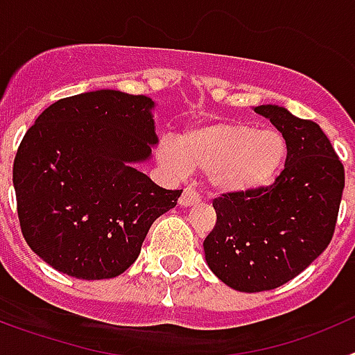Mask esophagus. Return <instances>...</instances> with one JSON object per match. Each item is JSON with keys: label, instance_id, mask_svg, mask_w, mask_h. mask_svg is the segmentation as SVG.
Segmentation results:
<instances>
[{"label": "esophagus", "instance_id": "34e87169", "mask_svg": "<svg viewBox=\"0 0 355 355\" xmlns=\"http://www.w3.org/2000/svg\"><path fill=\"white\" fill-rule=\"evenodd\" d=\"M197 202H199V193L196 190H192V188H184L180 197L181 208H190V206L197 205Z\"/></svg>", "mask_w": 355, "mask_h": 355}]
</instances>
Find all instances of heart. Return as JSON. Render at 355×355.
I'll return each mask as SVG.
<instances>
[{"label": "heart", "instance_id": "heart-1", "mask_svg": "<svg viewBox=\"0 0 355 355\" xmlns=\"http://www.w3.org/2000/svg\"><path fill=\"white\" fill-rule=\"evenodd\" d=\"M288 144L277 130H256L236 121H208L190 126L178 140H163L156 159L171 174L206 172L211 190L247 197L270 187L283 171Z\"/></svg>", "mask_w": 355, "mask_h": 355}]
</instances>
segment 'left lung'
Wrapping results in <instances>:
<instances>
[{
    "label": "left lung",
    "instance_id": "obj_1",
    "mask_svg": "<svg viewBox=\"0 0 355 355\" xmlns=\"http://www.w3.org/2000/svg\"><path fill=\"white\" fill-rule=\"evenodd\" d=\"M254 112L286 139L284 171L261 192L216 199L202 243L213 274L243 293L283 286L327 249L345 188L343 165L316 122L277 105Z\"/></svg>",
    "mask_w": 355,
    "mask_h": 355
}]
</instances>
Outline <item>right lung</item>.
<instances>
[{"label": "right lung", "mask_w": 355, "mask_h": 355, "mask_svg": "<svg viewBox=\"0 0 355 355\" xmlns=\"http://www.w3.org/2000/svg\"><path fill=\"white\" fill-rule=\"evenodd\" d=\"M156 103L94 90L53 103L26 131L14 159L23 236L55 270L99 281L128 270L153 222L183 190L140 172L158 146Z\"/></svg>", "instance_id": "add662e5"}]
</instances>
